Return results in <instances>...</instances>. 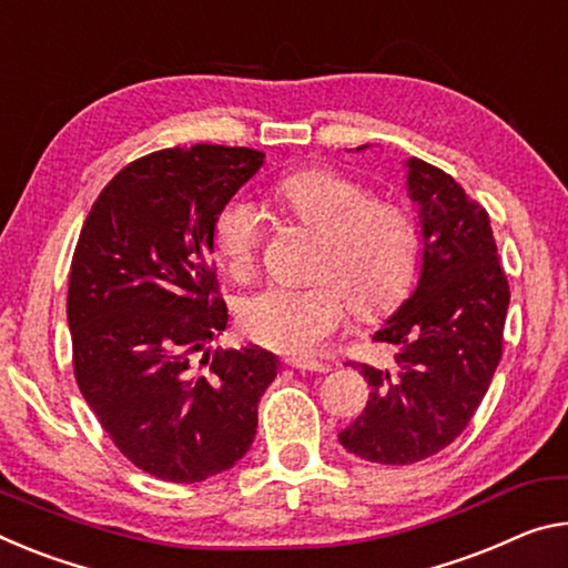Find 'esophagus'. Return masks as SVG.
Returning <instances> with one entry per match:
<instances>
[{
	"mask_svg": "<svg viewBox=\"0 0 568 568\" xmlns=\"http://www.w3.org/2000/svg\"><path fill=\"white\" fill-rule=\"evenodd\" d=\"M287 366L298 368V372H316V374H326L328 372V364H321V362H313V358H285Z\"/></svg>",
	"mask_w": 568,
	"mask_h": 568,
	"instance_id": "34e87169",
	"label": "esophagus"
}]
</instances>
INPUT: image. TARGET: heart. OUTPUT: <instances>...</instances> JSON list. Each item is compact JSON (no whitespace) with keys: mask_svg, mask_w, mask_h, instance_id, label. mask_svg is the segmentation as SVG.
I'll return each instance as SVG.
<instances>
[{"mask_svg":"<svg viewBox=\"0 0 568 568\" xmlns=\"http://www.w3.org/2000/svg\"><path fill=\"white\" fill-rule=\"evenodd\" d=\"M277 196L301 222L323 232L313 285H270L240 305V326L255 344L285 354H313L346 321L379 318L409 291L419 230L397 202L372 200L356 179L331 169H303L277 184ZM263 214L232 200L214 222V247L232 275L255 267Z\"/></svg>","mask_w":568,"mask_h":568,"instance_id":"heart-1","label":"heart"}]
</instances>
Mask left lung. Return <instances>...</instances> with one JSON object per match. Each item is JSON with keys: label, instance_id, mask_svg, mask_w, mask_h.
I'll use <instances>...</instances> for the list:
<instances>
[{"label": "left lung", "instance_id": "obj_1", "mask_svg": "<svg viewBox=\"0 0 568 568\" xmlns=\"http://www.w3.org/2000/svg\"><path fill=\"white\" fill-rule=\"evenodd\" d=\"M404 169L419 217V281L374 333L392 364H358L372 392L338 435L379 465L419 463L460 437L498 368L510 303L488 212L443 169L414 156Z\"/></svg>", "mask_w": 568, "mask_h": 568}]
</instances>
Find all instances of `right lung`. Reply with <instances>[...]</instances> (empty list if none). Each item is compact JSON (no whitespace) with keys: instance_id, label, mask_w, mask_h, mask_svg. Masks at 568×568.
<instances>
[{"instance_id":"add662e5","label":"right lung","mask_w":568,"mask_h":568,"mask_svg":"<svg viewBox=\"0 0 568 568\" xmlns=\"http://www.w3.org/2000/svg\"><path fill=\"white\" fill-rule=\"evenodd\" d=\"M265 154L196 143L121 169L88 212L70 265L73 368L113 445L143 473L200 483L257 432L277 356L205 351L227 328L212 267L214 222Z\"/></svg>"}]
</instances>
